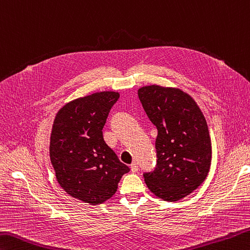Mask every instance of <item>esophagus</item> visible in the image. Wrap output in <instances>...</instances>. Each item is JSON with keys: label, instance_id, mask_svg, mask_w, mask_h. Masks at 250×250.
<instances>
[{"label": "esophagus", "instance_id": "obj_1", "mask_svg": "<svg viewBox=\"0 0 250 250\" xmlns=\"http://www.w3.org/2000/svg\"><path fill=\"white\" fill-rule=\"evenodd\" d=\"M139 170V165L136 163H132L131 165V171L132 172H136V171Z\"/></svg>", "mask_w": 250, "mask_h": 250}]
</instances>
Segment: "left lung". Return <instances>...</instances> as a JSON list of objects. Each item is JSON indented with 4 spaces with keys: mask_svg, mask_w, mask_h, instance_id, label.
I'll return each mask as SVG.
<instances>
[{
    "mask_svg": "<svg viewBox=\"0 0 250 250\" xmlns=\"http://www.w3.org/2000/svg\"><path fill=\"white\" fill-rule=\"evenodd\" d=\"M138 94L157 129V164L143 173L145 183L156 196L177 202L208 175L211 141L206 119L192 97L179 89L149 85L141 87Z\"/></svg>",
    "mask_w": 250,
    "mask_h": 250,
    "instance_id": "1",
    "label": "left lung"
}]
</instances>
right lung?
<instances>
[{"label":"right lung","mask_w":250,"mask_h":250,"mask_svg":"<svg viewBox=\"0 0 250 250\" xmlns=\"http://www.w3.org/2000/svg\"><path fill=\"white\" fill-rule=\"evenodd\" d=\"M119 93L100 92L68 103L54 120L50 158L67 194L90 205L109 199L130 168L105 143L103 128Z\"/></svg>","instance_id":"add662e5"}]
</instances>
